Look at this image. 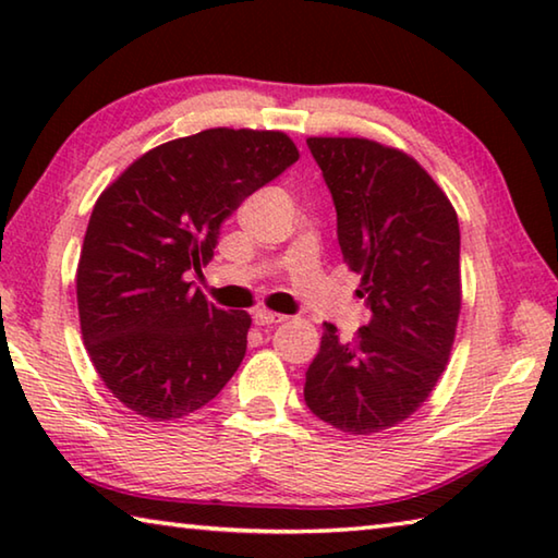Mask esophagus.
I'll return each mask as SVG.
<instances>
[{
	"label": "esophagus",
	"mask_w": 558,
	"mask_h": 558,
	"mask_svg": "<svg viewBox=\"0 0 558 558\" xmlns=\"http://www.w3.org/2000/svg\"><path fill=\"white\" fill-rule=\"evenodd\" d=\"M286 315L280 313H270V310H256V315H253V323H256L258 327H268V325H280L286 323Z\"/></svg>",
	"instance_id": "1"
}]
</instances>
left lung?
I'll return each mask as SVG.
<instances>
[{
	"mask_svg": "<svg viewBox=\"0 0 558 558\" xmlns=\"http://www.w3.org/2000/svg\"><path fill=\"white\" fill-rule=\"evenodd\" d=\"M307 147L372 317L349 342L325 323L305 403L337 430L372 436L418 411L446 372L462 305L458 214L401 149L366 137H307Z\"/></svg>",
	"mask_w": 558,
	"mask_h": 558,
	"instance_id": "8db88e82",
	"label": "left lung"
}]
</instances>
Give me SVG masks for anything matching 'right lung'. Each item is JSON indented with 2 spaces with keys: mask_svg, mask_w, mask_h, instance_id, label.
<instances>
[{
  "mask_svg": "<svg viewBox=\"0 0 558 558\" xmlns=\"http://www.w3.org/2000/svg\"><path fill=\"white\" fill-rule=\"evenodd\" d=\"M298 157L280 130L211 128L149 149L98 196L75 272L81 335L130 411L182 418L239 369L251 315L219 310L186 278L245 196Z\"/></svg>",
  "mask_w": 558,
  "mask_h": 558,
  "instance_id": "right-lung-1",
  "label": "right lung"
}]
</instances>
